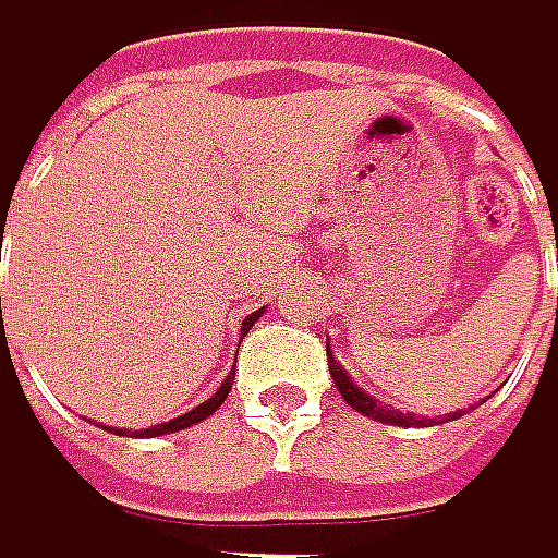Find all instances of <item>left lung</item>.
<instances>
[{"label":"left lung","instance_id":"8db88e82","mask_svg":"<svg viewBox=\"0 0 558 558\" xmlns=\"http://www.w3.org/2000/svg\"><path fill=\"white\" fill-rule=\"evenodd\" d=\"M327 364H330V377H333L337 390L343 393V400H347L356 413H364V416H371V420H380V423H393V426H420V423H426V420L410 416V413H393L390 407H380L374 397H367L361 387H356V384L340 371V364L330 356V343H327ZM447 420H460V413H453V416H447Z\"/></svg>","mask_w":558,"mask_h":558}]
</instances>
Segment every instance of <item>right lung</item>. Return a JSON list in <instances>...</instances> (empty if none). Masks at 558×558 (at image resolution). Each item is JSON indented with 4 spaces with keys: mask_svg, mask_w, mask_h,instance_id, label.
<instances>
[{
    "mask_svg": "<svg viewBox=\"0 0 558 558\" xmlns=\"http://www.w3.org/2000/svg\"><path fill=\"white\" fill-rule=\"evenodd\" d=\"M260 317V311L257 314H247L244 317V324H241V330L247 333L251 327H254V320ZM231 393V377L218 387V393L215 397H208L202 407H194V410H187L184 416H174V420H168V423H158V426H148V429H142L138 436H165V433H178V429H187V426H194V423H202L205 416H211L221 403H225V397Z\"/></svg>",
    "mask_w": 558,
    "mask_h": 558,
    "instance_id": "obj_1",
    "label": "right lung"
}]
</instances>
